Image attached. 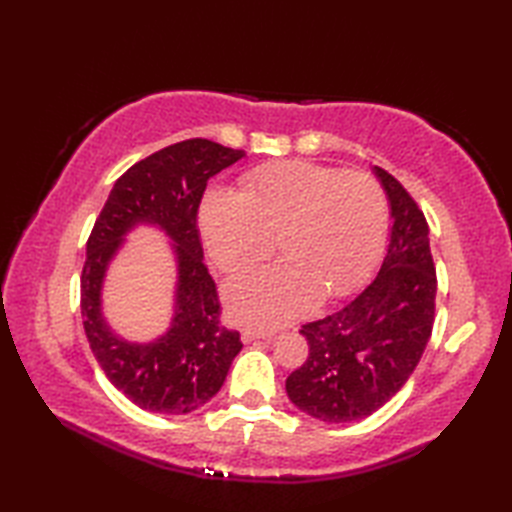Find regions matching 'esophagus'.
Returning <instances> with one entry per match:
<instances>
[{"label": "esophagus", "mask_w": 512, "mask_h": 512, "mask_svg": "<svg viewBox=\"0 0 512 512\" xmlns=\"http://www.w3.org/2000/svg\"><path fill=\"white\" fill-rule=\"evenodd\" d=\"M257 339H266V341H270V339H273V334H270V332H259V330H250V328L242 330V341H244V343L257 341Z\"/></svg>", "instance_id": "esophagus-1"}]
</instances>
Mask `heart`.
I'll list each match as a JSON object with an SVG mask.
<instances>
[{
  "label": "heart",
  "instance_id": "1",
  "mask_svg": "<svg viewBox=\"0 0 512 512\" xmlns=\"http://www.w3.org/2000/svg\"><path fill=\"white\" fill-rule=\"evenodd\" d=\"M200 231L224 273L264 262L277 237L279 264L224 288L237 321L277 328L310 312L321 295L339 299L365 284L385 244L387 202L363 171L279 160L250 171L239 193H206Z\"/></svg>",
  "mask_w": 512,
  "mask_h": 512
}]
</instances>
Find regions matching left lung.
I'll return each instance as SVG.
<instances>
[{"label":"left lung","instance_id":"obj_1","mask_svg":"<svg viewBox=\"0 0 512 512\" xmlns=\"http://www.w3.org/2000/svg\"><path fill=\"white\" fill-rule=\"evenodd\" d=\"M372 171L391 215L383 264L345 308L303 325L310 354L286 380L292 405L330 424L372 416L398 394L429 343L436 312L427 220L391 173Z\"/></svg>","mask_w":512,"mask_h":512}]
</instances>
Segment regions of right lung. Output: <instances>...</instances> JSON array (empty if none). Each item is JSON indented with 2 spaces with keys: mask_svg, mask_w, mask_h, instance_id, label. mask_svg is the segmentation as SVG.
<instances>
[{
  "mask_svg": "<svg viewBox=\"0 0 512 512\" xmlns=\"http://www.w3.org/2000/svg\"><path fill=\"white\" fill-rule=\"evenodd\" d=\"M242 158V149L206 138L160 149L114 182L92 228L81 275L83 328L110 383L145 411L182 416L202 407L220 391L242 350L239 332L220 325V299L204 266L198 231L206 182ZM138 225L165 232L177 259L172 325L147 344L114 333L102 312L106 268Z\"/></svg>",
  "mask_w": 512,
  "mask_h": 512,
  "instance_id": "1",
  "label": "right lung"
}]
</instances>
